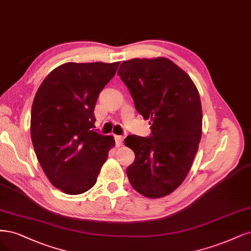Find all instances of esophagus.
Wrapping results in <instances>:
<instances>
[{"instance_id": "34e87169", "label": "esophagus", "mask_w": 251, "mask_h": 251, "mask_svg": "<svg viewBox=\"0 0 251 251\" xmlns=\"http://www.w3.org/2000/svg\"><path fill=\"white\" fill-rule=\"evenodd\" d=\"M115 141H116V146L119 148V146H122L124 143V136H115Z\"/></svg>"}]
</instances>
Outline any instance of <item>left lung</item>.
Returning a JSON list of instances; mask_svg holds the SVG:
<instances>
[{
	"mask_svg": "<svg viewBox=\"0 0 251 251\" xmlns=\"http://www.w3.org/2000/svg\"><path fill=\"white\" fill-rule=\"evenodd\" d=\"M117 74L138 113L151 120L152 132L149 138L128 135L125 139L135 153L127 178L145 197L167 196L183 183L198 151L202 133L200 93L189 75L164 57L127 60Z\"/></svg>",
	"mask_w": 251,
	"mask_h": 251,
	"instance_id": "1",
	"label": "left lung"
}]
</instances>
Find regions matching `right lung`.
I'll return each instance as SVG.
<instances>
[{
    "mask_svg": "<svg viewBox=\"0 0 251 251\" xmlns=\"http://www.w3.org/2000/svg\"><path fill=\"white\" fill-rule=\"evenodd\" d=\"M120 62H67L46 77L31 110V139L37 160L55 188L71 195L97 183L113 136L96 132L94 107Z\"/></svg>",
    "mask_w": 251,
    "mask_h": 251,
    "instance_id": "right-lung-1",
    "label": "right lung"
}]
</instances>
